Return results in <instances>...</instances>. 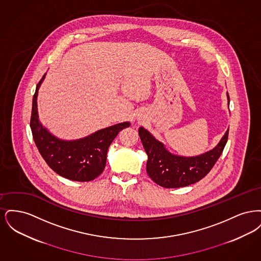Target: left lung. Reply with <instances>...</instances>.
Wrapping results in <instances>:
<instances>
[{
    "mask_svg": "<svg viewBox=\"0 0 261 261\" xmlns=\"http://www.w3.org/2000/svg\"><path fill=\"white\" fill-rule=\"evenodd\" d=\"M227 98L229 106L228 93ZM228 134L229 129L214 149L200 155L187 158L170 153L149 131L140 127L139 136L148 154L147 173L154 183L163 188H181L195 184L211 171L220 158Z\"/></svg>",
    "mask_w": 261,
    "mask_h": 261,
    "instance_id": "1",
    "label": "left lung"
}]
</instances>
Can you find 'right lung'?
<instances>
[{
    "label": "right lung",
    "mask_w": 261,
    "mask_h": 261,
    "mask_svg": "<svg viewBox=\"0 0 261 261\" xmlns=\"http://www.w3.org/2000/svg\"><path fill=\"white\" fill-rule=\"evenodd\" d=\"M46 74L36 87L32 101L30 127L39 152L56 173L79 182H88L101 174L107 163V153L114 138L130 126L123 122L101 129L90 136L75 141H63L53 136L38 118V90Z\"/></svg>",
    "instance_id": "1"
}]
</instances>
